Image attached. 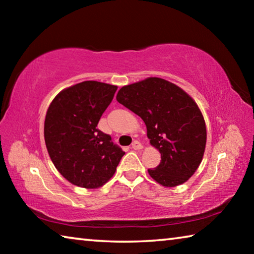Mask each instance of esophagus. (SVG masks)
Segmentation results:
<instances>
[{"mask_svg": "<svg viewBox=\"0 0 254 254\" xmlns=\"http://www.w3.org/2000/svg\"><path fill=\"white\" fill-rule=\"evenodd\" d=\"M142 148H143L142 144H141L139 141H134V142L132 143V149L133 150H141Z\"/></svg>", "mask_w": 254, "mask_h": 254, "instance_id": "1", "label": "esophagus"}]
</instances>
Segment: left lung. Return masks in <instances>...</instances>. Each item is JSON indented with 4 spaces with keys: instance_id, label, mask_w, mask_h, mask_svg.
<instances>
[{
    "instance_id": "left-lung-1",
    "label": "left lung",
    "mask_w": 254,
    "mask_h": 254,
    "mask_svg": "<svg viewBox=\"0 0 254 254\" xmlns=\"http://www.w3.org/2000/svg\"><path fill=\"white\" fill-rule=\"evenodd\" d=\"M117 101L143 120L150 143L161 153L157 168L148 169L150 177L165 187L186 183L203 160L207 137L196 102L158 77L123 86Z\"/></svg>"
}]
</instances>
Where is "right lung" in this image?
Here are the masks:
<instances>
[{"instance_id":"right-lung-1","label":"right lung","mask_w":254,"mask_h":254,"mask_svg":"<svg viewBox=\"0 0 254 254\" xmlns=\"http://www.w3.org/2000/svg\"><path fill=\"white\" fill-rule=\"evenodd\" d=\"M118 86L86 80L63 89L45 119V142L56 168L68 182L100 188L113 177L122 149L96 127Z\"/></svg>"}]
</instances>
